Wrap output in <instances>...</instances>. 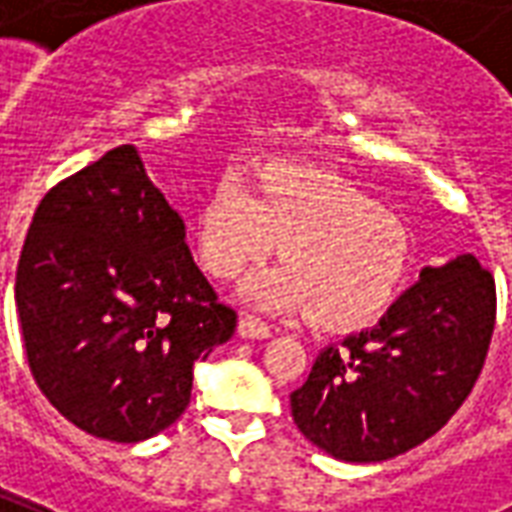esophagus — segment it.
<instances>
[{"label":"esophagus","instance_id":"esophagus-1","mask_svg":"<svg viewBox=\"0 0 512 512\" xmlns=\"http://www.w3.org/2000/svg\"><path fill=\"white\" fill-rule=\"evenodd\" d=\"M237 333L240 338H251V341H264V338H270L272 330L259 319H253V316H242L240 327H237Z\"/></svg>","mask_w":512,"mask_h":512}]
</instances>
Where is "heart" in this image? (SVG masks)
<instances>
[{
  "mask_svg": "<svg viewBox=\"0 0 512 512\" xmlns=\"http://www.w3.org/2000/svg\"><path fill=\"white\" fill-rule=\"evenodd\" d=\"M204 267L237 278L275 253L286 261L245 283L267 313L311 311L327 330L371 324L395 300L409 267L401 220L335 174L294 160H267L253 182L226 174L196 215Z\"/></svg>",
  "mask_w": 512,
  "mask_h": 512,
  "instance_id": "obj_1",
  "label": "heart"
}]
</instances>
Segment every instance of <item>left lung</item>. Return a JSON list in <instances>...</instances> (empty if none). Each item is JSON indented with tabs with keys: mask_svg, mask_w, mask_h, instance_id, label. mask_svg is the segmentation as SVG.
<instances>
[{
	"mask_svg": "<svg viewBox=\"0 0 512 512\" xmlns=\"http://www.w3.org/2000/svg\"><path fill=\"white\" fill-rule=\"evenodd\" d=\"M494 316V278L472 253L425 267L374 330L316 357L292 393L294 423L349 464H379L423 445L472 393Z\"/></svg>",
	"mask_w": 512,
	"mask_h": 512,
	"instance_id": "obj_1",
	"label": "left lung"
}]
</instances>
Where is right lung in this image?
Masks as SVG:
<instances>
[{"instance_id":"right-lung-1","label":"right lung","mask_w":512,"mask_h":512,"mask_svg":"<svg viewBox=\"0 0 512 512\" xmlns=\"http://www.w3.org/2000/svg\"><path fill=\"white\" fill-rule=\"evenodd\" d=\"M16 308L51 406L81 431L125 445L177 423L196 363L237 327L133 144L40 201L18 261Z\"/></svg>"}]
</instances>
